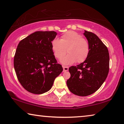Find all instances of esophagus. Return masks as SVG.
I'll return each mask as SVG.
<instances>
[{"mask_svg": "<svg viewBox=\"0 0 124 124\" xmlns=\"http://www.w3.org/2000/svg\"><path fill=\"white\" fill-rule=\"evenodd\" d=\"M63 71L64 72H66V71L68 70V67L67 66H63Z\"/></svg>", "mask_w": 124, "mask_h": 124, "instance_id": "obj_1", "label": "esophagus"}]
</instances>
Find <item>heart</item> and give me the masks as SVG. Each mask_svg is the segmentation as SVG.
Returning a JSON list of instances; mask_svg holds the SVG:
<instances>
[{
  "mask_svg": "<svg viewBox=\"0 0 124 124\" xmlns=\"http://www.w3.org/2000/svg\"><path fill=\"white\" fill-rule=\"evenodd\" d=\"M54 57L61 59L67 53L66 57L61 60L63 64L83 62L86 59L90 51L89 44L86 39L74 31H68L63 34L61 39H54L51 43Z\"/></svg>",
  "mask_w": 124,
  "mask_h": 124,
  "instance_id": "b5f03b06",
  "label": "heart"
}]
</instances>
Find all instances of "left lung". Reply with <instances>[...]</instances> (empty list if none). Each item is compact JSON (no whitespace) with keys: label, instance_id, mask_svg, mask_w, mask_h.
Instances as JSON below:
<instances>
[{"label":"left lung","instance_id":"obj_1","mask_svg":"<svg viewBox=\"0 0 124 124\" xmlns=\"http://www.w3.org/2000/svg\"><path fill=\"white\" fill-rule=\"evenodd\" d=\"M90 51L84 62L69 68L70 77L67 81L70 91L79 96L95 92L104 83L109 70V54L107 47L94 33L85 31Z\"/></svg>","mask_w":124,"mask_h":124}]
</instances>
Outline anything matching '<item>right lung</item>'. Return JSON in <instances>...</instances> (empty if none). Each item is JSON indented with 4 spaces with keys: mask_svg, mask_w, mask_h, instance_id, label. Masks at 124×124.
Returning a JSON list of instances; mask_svg holds the SVG:
<instances>
[{
    "mask_svg": "<svg viewBox=\"0 0 124 124\" xmlns=\"http://www.w3.org/2000/svg\"><path fill=\"white\" fill-rule=\"evenodd\" d=\"M54 31H38L20 41L14 58L17 78L27 91L42 94L51 89L63 70L54 55Z\"/></svg>",
    "mask_w": 124,
    "mask_h": 124,
    "instance_id": "1",
    "label": "right lung"
}]
</instances>
